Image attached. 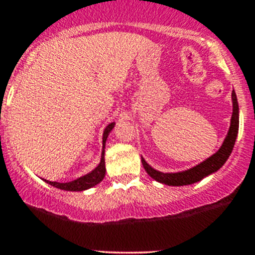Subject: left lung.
I'll list each match as a JSON object with an SVG mask.
<instances>
[{"instance_id": "8db88e82", "label": "left lung", "mask_w": 255, "mask_h": 255, "mask_svg": "<svg viewBox=\"0 0 255 255\" xmlns=\"http://www.w3.org/2000/svg\"><path fill=\"white\" fill-rule=\"evenodd\" d=\"M233 117H231V125H230L229 132L227 136L225 138L222 147L217 150L213 155H211L209 158L203 161L202 163L197 164L195 167L190 168V170L182 171V172L176 173H163L159 171L154 170L141 158V163H143L144 168L148 172L152 179L155 181L166 184V185L171 186H182V185H190L194 182L200 181L203 177L208 176L211 173L216 172L220 170L227 161L229 155L233 152V148L235 145L236 136H238L239 131V105L238 98H236V93L233 91Z\"/></svg>"}]
</instances>
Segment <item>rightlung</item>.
<instances>
[{
  "label": "right lung",
  "instance_id": "1",
  "mask_svg": "<svg viewBox=\"0 0 255 255\" xmlns=\"http://www.w3.org/2000/svg\"><path fill=\"white\" fill-rule=\"evenodd\" d=\"M115 123H111L107 126L103 131V149H102V157H101L100 164L94 168L92 172H89L88 175L79 177V179L74 180V181L70 182H56V181H48V180H44L46 182H48L49 185L55 186V188L61 189V190H67V191H82L85 189L93 188L97 184H100L103 180L106 175V166H105V144L107 140V136L110 134L112 129H114Z\"/></svg>",
  "mask_w": 255,
  "mask_h": 255
}]
</instances>
